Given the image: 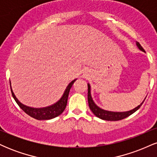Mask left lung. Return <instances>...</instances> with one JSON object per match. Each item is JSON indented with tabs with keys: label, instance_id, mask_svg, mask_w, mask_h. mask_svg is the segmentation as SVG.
<instances>
[{
	"label": "left lung",
	"instance_id": "left-lung-1",
	"mask_svg": "<svg viewBox=\"0 0 157 157\" xmlns=\"http://www.w3.org/2000/svg\"><path fill=\"white\" fill-rule=\"evenodd\" d=\"M136 46H138V48H140V50L142 52H145L144 48L142 47L141 45L140 44V43L136 42ZM91 87H90V85L88 84V102H89V105L91 111H92L94 114L95 116L99 117L100 119H102L103 120H108V121H118V120H123L126 117H128V116L134 113L135 111H136L137 110L141 107L144 101L140 104V105H138L137 107H136L135 109L133 110H131V111H125V112H113V111H105V110H103L100 108H99L96 104L94 103L93 101L92 98L91 97ZM146 98V97H145Z\"/></svg>",
	"mask_w": 157,
	"mask_h": 157
}]
</instances>
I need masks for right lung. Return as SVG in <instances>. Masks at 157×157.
<instances>
[{
    "mask_svg": "<svg viewBox=\"0 0 157 157\" xmlns=\"http://www.w3.org/2000/svg\"><path fill=\"white\" fill-rule=\"evenodd\" d=\"M76 80H74L68 85L67 88H66V91L63 95V97H61L60 100L58 102H57L54 105L48 106L46 108H40V109H35V108H31L26 106L23 104L21 103L18 101L17 98H16L15 95L14 94L13 91H12V87H11V91H12V94L13 98L15 99V102H17V104L20 106L21 109L24 111L25 113H27L28 115H29L32 117L36 119V120H51L56 117L59 116L61 114L63 111L66 109V105H67V100H68V94H69V91L71 89V86L75 81ZM11 84V82H10Z\"/></svg>",
    "mask_w": 157,
    "mask_h": 157,
    "instance_id": "obj_1",
    "label": "right lung"
}]
</instances>
